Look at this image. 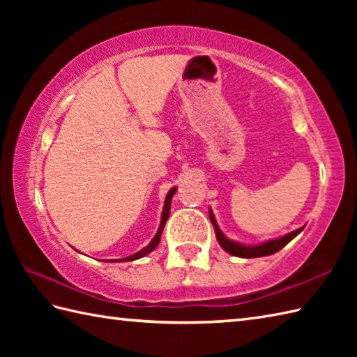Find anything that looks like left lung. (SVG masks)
<instances>
[{
	"label": "left lung",
	"mask_w": 357,
	"mask_h": 357,
	"mask_svg": "<svg viewBox=\"0 0 357 357\" xmlns=\"http://www.w3.org/2000/svg\"><path fill=\"white\" fill-rule=\"evenodd\" d=\"M208 216H210L211 224H213V229H215V233H216V239L219 242V245L222 247V250H225V252L229 253V255H231V256L245 257V259H250V257L270 256L273 253H276V252H279L280 248H284L291 239H294L296 236H298V234L302 230H304V227H301V229L287 233V234H284V236L264 241V242H261V244H256V245H247V244H241V242L229 239V238L225 236V234L222 233V230L219 229V225L216 222V218L213 215V211H211V208L208 210Z\"/></svg>",
	"instance_id": "8db88e82"
}]
</instances>
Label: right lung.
I'll use <instances>...</instances> for the list:
<instances>
[{
    "label": "right lung",
    "mask_w": 357,
    "mask_h": 357,
    "mask_svg": "<svg viewBox=\"0 0 357 357\" xmlns=\"http://www.w3.org/2000/svg\"><path fill=\"white\" fill-rule=\"evenodd\" d=\"M176 190H178V187H173V188H170L169 193H167L165 201H164V208H162V213H161V222H159L158 231H156V234L153 236V239H151V241L149 242L147 247L141 248L139 252H136V253H133V255H130V256L123 257V259H109V261L105 259V261H107V262H132V261H136V259H141V257L147 256L149 253L153 252V250L158 247L159 241H161V234H162V230H164V227H165V222H167V219H169V216H170L172 198H173V195L176 193Z\"/></svg>",
    "instance_id": "right-lung-1"
}]
</instances>
